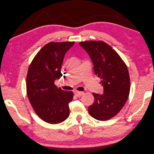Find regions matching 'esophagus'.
I'll return each mask as SVG.
<instances>
[{"mask_svg": "<svg viewBox=\"0 0 154 154\" xmlns=\"http://www.w3.org/2000/svg\"><path fill=\"white\" fill-rule=\"evenodd\" d=\"M75 94L78 97H80L82 96V95L83 94V92L79 91H75Z\"/></svg>", "mask_w": 154, "mask_h": 154, "instance_id": "obj_1", "label": "esophagus"}]
</instances>
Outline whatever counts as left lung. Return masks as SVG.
Returning <instances> with one entry per match:
<instances>
[{
    "mask_svg": "<svg viewBox=\"0 0 154 154\" xmlns=\"http://www.w3.org/2000/svg\"><path fill=\"white\" fill-rule=\"evenodd\" d=\"M88 54L95 75L101 79L103 93H93L94 101L88 107L94 119L105 121L115 116L128 98L130 82L125 63L112 48L103 41L79 42Z\"/></svg>",
    "mask_w": 154,
    "mask_h": 154,
    "instance_id": "left-lung-1",
    "label": "left lung"
}]
</instances>
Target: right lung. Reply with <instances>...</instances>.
<instances>
[{"label": "right lung", "instance_id": "add662e5", "mask_svg": "<svg viewBox=\"0 0 154 154\" xmlns=\"http://www.w3.org/2000/svg\"><path fill=\"white\" fill-rule=\"evenodd\" d=\"M75 42H51L35 55L26 78L27 94L34 110L45 122L60 123L69 115V103L72 91L62 90L54 85L63 75L64 57Z\"/></svg>", "mask_w": 154, "mask_h": 154}]
</instances>
